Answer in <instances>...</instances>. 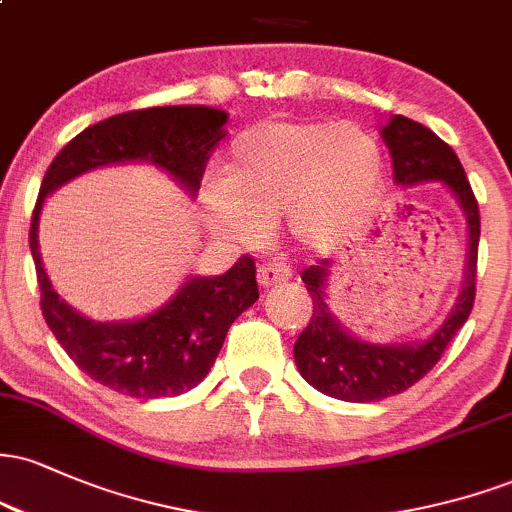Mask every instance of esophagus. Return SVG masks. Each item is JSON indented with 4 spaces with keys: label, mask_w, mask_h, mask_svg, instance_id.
Instances as JSON below:
<instances>
[{
    "label": "esophagus",
    "mask_w": 512,
    "mask_h": 512,
    "mask_svg": "<svg viewBox=\"0 0 512 512\" xmlns=\"http://www.w3.org/2000/svg\"><path fill=\"white\" fill-rule=\"evenodd\" d=\"M291 279V267L284 260H269L257 269V281L262 289H272L276 284H284Z\"/></svg>",
    "instance_id": "1"
}]
</instances>
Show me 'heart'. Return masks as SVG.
Masks as SVG:
<instances>
[{
    "label": "heart",
    "instance_id": "b5f03b06",
    "mask_svg": "<svg viewBox=\"0 0 512 512\" xmlns=\"http://www.w3.org/2000/svg\"><path fill=\"white\" fill-rule=\"evenodd\" d=\"M383 185V151L356 125L264 120L238 134L223 180L204 192L209 223L231 240H257L284 219L305 248L330 250L366 221Z\"/></svg>",
    "mask_w": 512,
    "mask_h": 512
}]
</instances>
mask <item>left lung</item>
I'll use <instances>...</instances> for the list:
<instances>
[{
	"label": "left lung",
	"mask_w": 512,
	"mask_h": 512,
	"mask_svg": "<svg viewBox=\"0 0 512 512\" xmlns=\"http://www.w3.org/2000/svg\"><path fill=\"white\" fill-rule=\"evenodd\" d=\"M383 139L390 146L395 180L399 185L440 180L450 187L467 216L469 228V260L467 281L460 301L445 325L421 344L375 346L358 342L346 334L334 320L325 303V281L330 262L313 264L303 272L305 289L313 301V317L293 346L296 366L315 390L344 399V402H378V399L399 395L419 383L421 378L440 361L448 344L460 327L467 322L477 296V257H479V202L474 197L464 168L455 151L438 134L409 120L404 115H392L383 127Z\"/></svg>",
	"instance_id": "obj_1"
}]
</instances>
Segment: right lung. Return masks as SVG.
<instances>
[{"instance_id": "add662e5", "label": "right lung", "mask_w": 512, "mask_h": 512, "mask_svg": "<svg viewBox=\"0 0 512 512\" xmlns=\"http://www.w3.org/2000/svg\"><path fill=\"white\" fill-rule=\"evenodd\" d=\"M226 113L204 105L129 110L76 134L50 163L35 202L31 255L40 308L69 358L93 380L137 399L175 397L202 383L219 356L233 320L260 298L255 260L243 255L221 276H197L173 301L137 322H91L52 291L38 252V219L45 197L62 182L108 163H156L195 195L209 154L223 137Z\"/></svg>"}]
</instances>
